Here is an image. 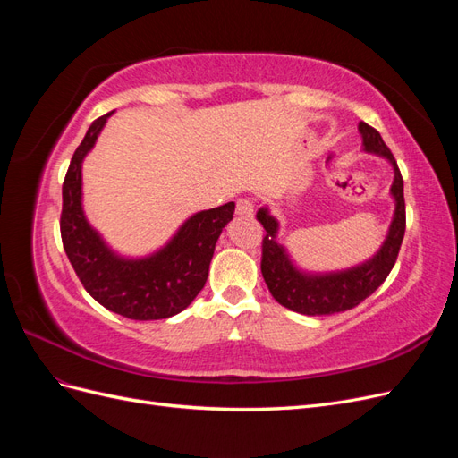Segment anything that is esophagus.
Wrapping results in <instances>:
<instances>
[{
	"label": "esophagus",
	"mask_w": 458,
	"mask_h": 458,
	"mask_svg": "<svg viewBox=\"0 0 458 458\" xmlns=\"http://www.w3.org/2000/svg\"><path fill=\"white\" fill-rule=\"evenodd\" d=\"M237 214L242 217H250L254 214V204L248 197H242L237 200Z\"/></svg>",
	"instance_id": "34e87169"
}]
</instances>
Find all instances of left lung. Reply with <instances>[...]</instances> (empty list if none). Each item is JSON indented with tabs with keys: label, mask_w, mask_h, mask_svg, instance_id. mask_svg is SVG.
I'll return each mask as SVG.
<instances>
[{
	"label": "left lung",
	"mask_w": 458,
	"mask_h": 458,
	"mask_svg": "<svg viewBox=\"0 0 458 458\" xmlns=\"http://www.w3.org/2000/svg\"><path fill=\"white\" fill-rule=\"evenodd\" d=\"M359 131L363 137V147L369 152L390 160L395 172L392 183V197L395 199V214L390 225V233L378 250V254L353 269L327 275H308L298 271L288 259L284 248L275 241L279 224L269 216L267 208L258 212V221L266 229L261 241V275L269 293L281 306L303 315H330L352 310L359 306L377 290L386 276L390 275L399 256L401 242L405 234V199H403V177L397 168V162L387 148L380 133L369 123L359 122Z\"/></svg>",
	"instance_id": "obj_1"
}]
</instances>
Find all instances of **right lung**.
Returning a JSON list of instances; mask_svg holds the SVG:
<instances>
[{
    "label": "right lung",
    "mask_w": 458,
    "mask_h": 458,
    "mask_svg": "<svg viewBox=\"0 0 458 458\" xmlns=\"http://www.w3.org/2000/svg\"><path fill=\"white\" fill-rule=\"evenodd\" d=\"M110 114L91 123L64 175L63 246L78 279L101 306L135 321L168 318L183 311L204 288L216 242L233 219L234 202L191 216L157 254L143 259L116 256L91 229L81 210V160Z\"/></svg>",
    "instance_id": "add662e5"
}]
</instances>
